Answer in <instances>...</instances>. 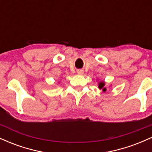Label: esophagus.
<instances>
[{"label":"esophagus","instance_id":"obj_1","mask_svg":"<svg viewBox=\"0 0 152 152\" xmlns=\"http://www.w3.org/2000/svg\"><path fill=\"white\" fill-rule=\"evenodd\" d=\"M77 74H83V71L81 70V69H79V70L77 71Z\"/></svg>","mask_w":152,"mask_h":152}]
</instances>
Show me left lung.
Wrapping results in <instances>:
<instances>
[{
	"instance_id": "obj_1",
	"label": "left lung",
	"mask_w": 152,
	"mask_h": 152,
	"mask_svg": "<svg viewBox=\"0 0 152 152\" xmlns=\"http://www.w3.org/2000/svg\"><path fill=\"white\" fill-rule=\"evenodd\" d=\"M99 88H100V89H102V88H103V91H106V88H104V82H100V83H99Z\"/></svg>"
}]
</instances>
